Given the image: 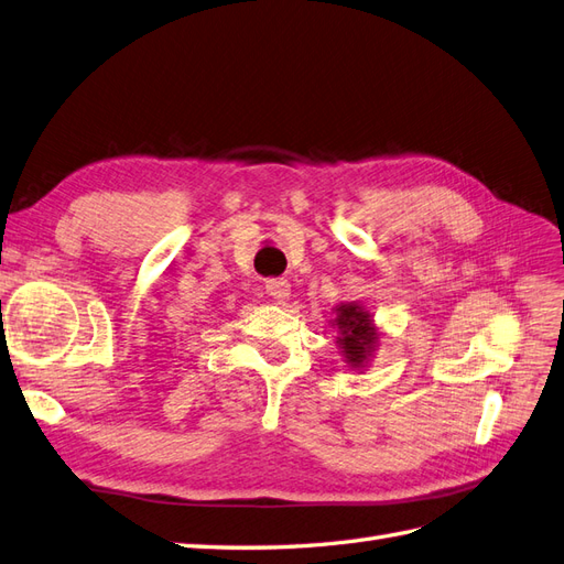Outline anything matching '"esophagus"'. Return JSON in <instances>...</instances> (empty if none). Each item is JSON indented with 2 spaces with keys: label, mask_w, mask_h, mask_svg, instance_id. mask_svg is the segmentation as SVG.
<instances>
[{
  "label": "esophagus",
  "mask_w": 564,
  "mask_h": 564,
  "mask_svg": "<svg viewBox=\"0 0 564 564\" xmlns=\"http://www.w3.org/2000/svg\"><path fill=\"white\" fill-rule=\"evenodd\" d=\"M265 291H268L270 299H275L278 303H284L291 296V284L284 278H275V280L265 282Z\"/></svg>",
  "instance_id": "obj_1"
}]
</instances>
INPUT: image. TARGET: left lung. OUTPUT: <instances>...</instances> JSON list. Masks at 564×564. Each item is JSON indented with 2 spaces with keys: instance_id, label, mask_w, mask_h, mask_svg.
<instances>
[{
  "instance_id": "1",
  "label": "left lung",
  "mask_w": 564,
  "mask_h": 564,
  "mask_svg": "<svg viewBox=\"0 0 564 564\" xmlns=\"http://www.w3.org/2000/svg\"><path fill=\"white\" fill-rule=\"evenodd\" d=\"M332 326L338 328L336 343L345 361L349 364V368H357L359 371L373 357L380 338L371 313L357 301L340 303L336 305V317L332 319Z\"/></svg>"
}]
</instances>
